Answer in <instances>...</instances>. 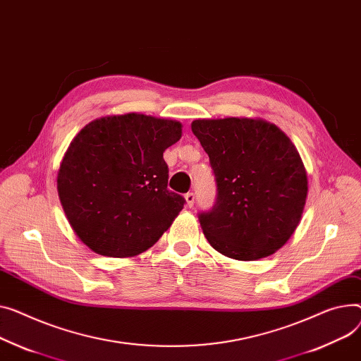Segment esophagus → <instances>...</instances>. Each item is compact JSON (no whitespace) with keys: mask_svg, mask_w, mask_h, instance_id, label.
<instances>
[{"mask_svg":"<svg viewBox=\"0 0 361 361\" xmlns=\"http://www.w3.org/2000/svg\"><path fill=\"white\" fill-rule=\"evenodd\" d=\"M195 199H196L195 193H187L185 195V202H187L188 207H193L195 206Z\"/></svg>","mask_w":361,"mask_h":361,"instance_id":"obj_1","label":"esophagus"}]
</instances>
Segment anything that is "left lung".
<instances>
[{
  "label": "left lung",
  "instance_id": "obj_1",
  "mask_svg": "<svg viewBox=\"0 0 361 361\" xmlns=\"http://www.w3.org/2000/svg\"><path fill=\"white\" fill-rule=\"evenodd\" d=\"M191 130L218 187L214 204L197 214L209 244L241 261L271 255L295 232L306 202L307 177L295 145L255 118L195 120Z\"/></svg>",
  "mask_w": 361,
  "mask_h": 361
}]
</instances>
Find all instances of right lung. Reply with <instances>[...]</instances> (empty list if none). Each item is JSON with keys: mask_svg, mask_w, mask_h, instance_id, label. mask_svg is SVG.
Instances as JSON below:
<instances>
[{"mask_svg": "<svg viewBox=\"0 0 361 361\" xmlns=\"http://www.w3.org/2000/svg\"><path fill=\"white\" fill-rule=\"evenodd\" d=\"M180 137L181 123L174 120L129 113L94 120L71 142L58 193L88 248L132 257L170 228L185 199L166 188L164 151Z\"/></svg>", "mask_w": 361, "mask_h": 361, "instance_id": "1", "label": "right lung"}]
</instances>
